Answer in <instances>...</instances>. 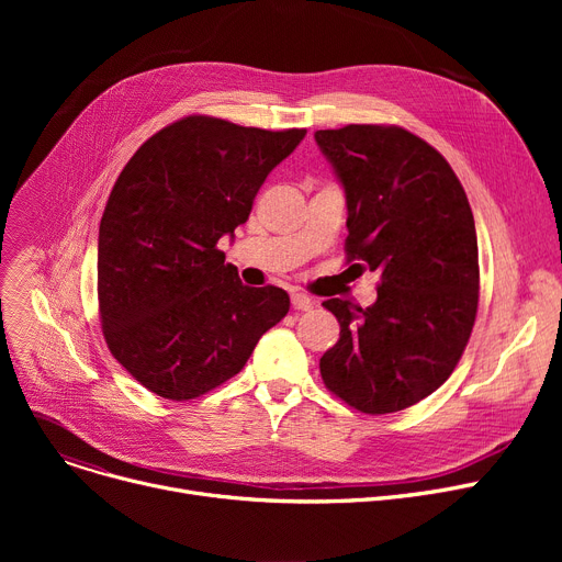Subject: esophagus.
Returning a JSON list of instances; mask_svg holds the SVG:
<instances>
[{"instance_id":"esophagus-1","label":"esophagus","mask_w":562,"mask_h":562,"mask_svg":"<svg viewBox=\"0 0 562 562\" xmlns=\"http://www.w3.org/2000/svg\"><path fill=\"white\" fill-rule=\"evenodd\" d=\"M291 305H293V310L307 312L314 307V301L310 296H305V293H291Z\"/></svg>"}]
</instances>
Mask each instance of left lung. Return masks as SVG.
Returning a JSON list of instances; mask_svg holds the SVG:
<instances>
[{
	"instance_id": "1",
	"label": "left lung",
	"mask_w": 562,
	"mask_h": 562,
	"mask_svg": "<svg viewBox=\"0 0 562 562\" xmlns=\"http://www.w3.org/2000/svg\"><path fill=\"white\" fill-rule=\"evenodd\" d=\"M348 206V261L378 271V301L323 307L339 341L321 378L350 407L387 415L445 385L479 310V239L467 193L449 161L396 125L318 130Z\"/></svg>"
}]
</instances>
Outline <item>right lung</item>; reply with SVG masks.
I'll list each match as a JSON object with an SVG mask.
<instances>
[{"label": "right lung", "mask_w": 562, "mask_h": 562, "mask_svg": "<svg viewBox=\"0 0 562 562\" xmlns=\"http://www.w3.org/2000/svg\"><path fill=\"white\" fill-rule=\"evenodd\" d=\"M305 134L189 115L117 175L98 239L100 318L111 356L145 390L168 401L212 392L286 316V291L246 286L216 244L248 221Z\"/></svg>", "instance_id": "1"}]
</instances>
